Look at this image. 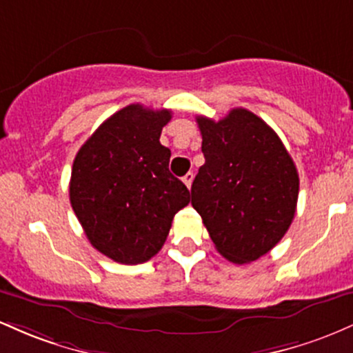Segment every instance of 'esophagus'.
I'll list each match as a JSON object with an SVG mask.
<instances>
[{
	"instance_id": "esophagus-1",
	"label": "esophagus",
	"mask_w": 353,
	"mask_h": 353,
	"mask_svg": "<svg viewBox=\"0 0 353 353\" xmlns=\"http://www.w3.org/2000/svg\"><path fill=\"white\" fill-rule=\"evenodd\" d=\"M193 176H195V175H193V173L192 172H188L187 173V175H185L183 176V183L185 185H187V187L190 188V187H192V181H193Z\"/></svg>"
}]
</instances>
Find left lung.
Instances as JSON below:
<instances>
[{"mask_svg":"<svg viewBox=\"0 0 353 353\" xmlns=\"http://www.w3.org/2000/svg\"><path fill=\"white\" fill-rule=\"evenodd\" d=\"M205 165L192 205L225 259L248 263L283 239L295 216L299 173L282 140L262 118L233 108L219 121L196 117Z\"/></svg>","mask_w":353,"mask_h":353,"instance_id":"left-lung-1","label":"left lung"}]
</instances>
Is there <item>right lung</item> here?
<instances>
[{"mask_svg":"<svg viewBox=\"0 0 353 353\" xmlns=\"http://www.w3.org/2000/svg\"><path fill=\"white\" fill-rule=\"evenodd\" d=\"M170 110L128 105L98 126L71 168L70 201L90 243L118 263L148 262L190 203L160 143Z\"/></svg>","mask_w":353,"mask_h":353,"instance_id":"1","label":"right lung"}]
</instances>
